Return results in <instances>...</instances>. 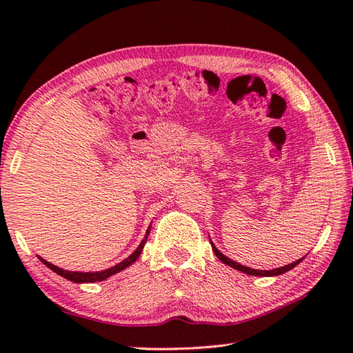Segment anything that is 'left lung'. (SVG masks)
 Listing matches in <instances>:
<instances>
[{
  "mask_svg": "<svg viewBox=\"0 0 353 353\" xmlns=\"http://www.w3.org/2000/svg\"><path fill=\"white\" fill-rule=\"evenodd\" d=\"M211 244H212V243H211ZM212 250H214V253H215V256L219 258V259L223 262V264H226V265H229V267H232V268L238 270V272H243V273L250 274V276H279V274H282V273H285V272H290L291 268H294L297 264H301V262L303 261V258H302V259H297L296 262H291V264H288V265L274 268V270H270V272H267V270H254V268L244 267V265H241V264H238V262L229 259L228 256H224V254H223L219 249H216V247H215L214 244H212Z\"/></svg>",
  "mask_w": 353,
  "mask_h": 353,
  "instance_id": "obj_1",
  "label": "left lung"
}]
</instances>
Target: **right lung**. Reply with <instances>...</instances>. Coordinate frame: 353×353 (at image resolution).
Masks as SVG:
<instances>
[{"label": "right lung", "mask_w": 353, "mask_h": 353, "mask_svg": "<svg viewBox=\"0 0 353 353\" xmlns=\"http://www.w3.org/2000/svg\"><path fill=\"white\" fill-rule=\"evenodd\" d=\"M148 234H150V228L147 229L145 238L142 239V243L139 244L138 249L134 250V252L130 254L129 258L124 259L123 262H119V264H117L115 267H112V268L104 270V272H95V273H83V272H68V270H62V268H59V267H56V265L50 264L48 261H45V259H42V258H39V259H41V261L43 262V264L47 265L48 268H51L52 272L57 273L59 276L65 277V279H68V281H71V282H77V283H80V282H100V281L108 279V277H109V276H112V274H115V273H118V272H121V270H124L125 267L132 265L133 262L139 258V254H141L142 249H144V245H145V243H147V236H148Z\"/></svg>", "instance_id": "add662e5"}]
</instances>
